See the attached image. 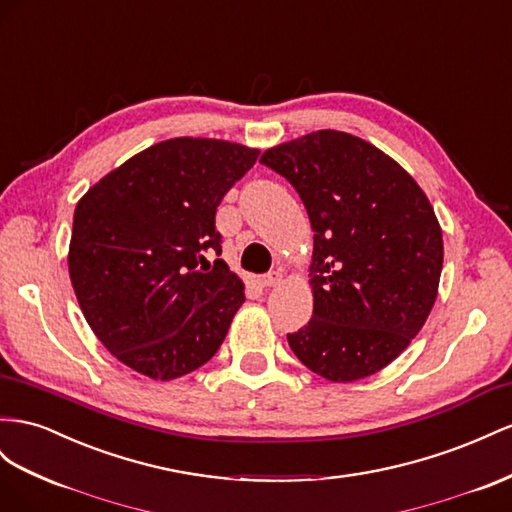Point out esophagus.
Masks as SVG:
<instances>
[{"label":"esophagus","instance_id":"obj_1","mask_svg":"<svg viewBox=\"0 0 512 512\" xmlns=\"http://www.w3.org/2000/svg\"><path fill=\"white\" fill-rule=\"evenodd\" d=\"M282 280H284L282 271H271L267 275H262L260 286H278V284H282Z\"/></svg>","mask_w":512,"mask_h":512}]
</instances>
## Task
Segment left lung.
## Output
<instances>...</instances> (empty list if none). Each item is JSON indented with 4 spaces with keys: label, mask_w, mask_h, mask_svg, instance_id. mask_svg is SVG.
I'll return each mask as SVG.
<instances>
[{
    "label": "left lung",
    "mask_w": 512,
    "mask_h": 512,
    "mask_svg": "<svg viewBox=\"0 0 512 512\" xmlns=\"http://www.w3.org/2000/svg\"><path fill=\"white\" fill-rule=\"evenodd\" d=\"M306 206L314 314L288 344L316 375L353 383L392 364L431 314L444 239L413 176L344 131L323 129L265 150Z\"/></svg>",
    "instance_id": "left-lung-1"
}]
</instances>
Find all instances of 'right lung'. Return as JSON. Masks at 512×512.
I'll return each instance as SVG.
<instances>
[{"instance_id":"add662e5","label":"right lung","mask_w":512,"mask_h":512,"mask_svg":"<svg viewBox=\"0 0 512 512\" xmlns=\"http://www.w3.org/2000/svg\"><path fill=\"white\" fill-rule=\"evenodd\" d=\"M258 148L172 137L133 155L75 206L68 275L94 336L155 381L189 375L222 347L245 284L222 258L215 211Z\"/></svg>"}]
</instances>
